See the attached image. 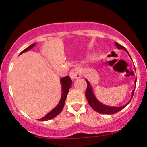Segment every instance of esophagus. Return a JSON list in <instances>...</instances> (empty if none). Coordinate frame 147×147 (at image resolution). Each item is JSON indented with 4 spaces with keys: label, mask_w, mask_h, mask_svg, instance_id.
<instances>
[{
    "label": "esophagus",
    "mask_w": 147,
    "mask_h": 147,
    "mask_svg": "<svg viewBox=\"0 0 147 147\" xmlns=\"http://www.w3.org/2000/svg\"><path fill=\"white\" fill-rule=\"evenodd\" d=\"M70 77L71 78L72 80L76 79H79L81 77V75H82V71H81L80 68H74L73 70H72L70 72Z\"/></svg>",
    "instance_id": "esophagus-1"
}]
</instances>
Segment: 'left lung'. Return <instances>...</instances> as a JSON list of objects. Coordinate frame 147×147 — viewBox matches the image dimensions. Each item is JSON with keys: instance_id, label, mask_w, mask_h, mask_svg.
<instances>
[{"instance_id": "8db88e82", "label": "left lung", "mask_w": 147, "mask_h": 147, "mask_svg": "<svg viewBox=\"0 0 147 147\" xmlns=\"http://www.w3.org/2000/svg\"><path fill=\"white\" fill-rule=\"evenodd\" d=\"M115 45L117 48V49H119V50H124V51L127 52L128 55H129V56L130 57V58L131 59L129 52L127 51V50H126L124 47H123L122 45L118 44L117 43H115ZM135 70H136V69H135ZM86 81L87 82V88H86V97L88 102V104H90V106L94 109V110L97 111V112L99 113H102V114H114L115 113L118 112V111L122 110V109H124V107H126V106L129 104V102L131 101V99L133 98V93H134L135 88H136V87H135L134 89H133L132 93H131V99H130L129 102H128L127 104H126L125 105L122 106H106L105 104L101 103L98 99L96 98L95 95H94L93 93V90H92V86H91L90 82H89L86 79ZM136 82H137V78L136 79V80H135L134 82L135 86H136Z\"/></svg>"}]
</instances>
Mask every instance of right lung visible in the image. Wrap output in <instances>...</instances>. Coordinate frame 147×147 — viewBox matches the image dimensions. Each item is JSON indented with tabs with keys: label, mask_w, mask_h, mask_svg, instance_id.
I'll list each match as a JSON object with an SVG mask.
<instances>
[{
	"label": "right lung",
	"mask_w": 147,
	"mask_h": 147,
	"mask_svg": "<svg viewBox=\"0 0 147 147\" xmlns=\"http://www.w3.org/2000/svg\"><path fill=\"white\" fill-rule=\"evenodd\" d=\"M36 43H32V45H30L29 47H28L27 48H25V50H23L21 53L19 54V55H21V54L24 53V52L28 51V50L32 49L35 46ZM61 82V99L59 102L58 105H57L56 107L54 108L51 111L48 113V114L45 115L43 117H42L41 119H40L39 120L41 121H47L49 120V119H51L52 118L55 117L56 116L58 115L61 112L62 109H63V106H64V104H65V99H66L67 95H68L69 89H70V86H71L72 84V80L70 78L69 76H67V77H63L60 79Z\"/></svg>",
	"instance_id": "obj_1"
}]
</instances>
